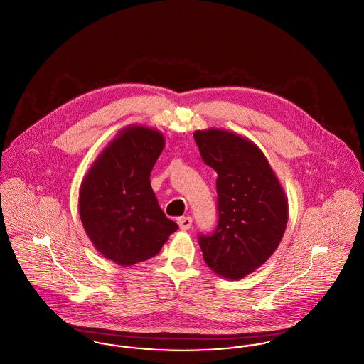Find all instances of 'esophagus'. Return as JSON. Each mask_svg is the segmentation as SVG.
Listing matches in <instances>:
<instances>
[{
    "label": "esophagus",
    "instance_id": "esophagus-1",
    "mask_svg": "<svg viewBox=\"0 0 364 364\" xmlns=\"http://www.w3.org/2000/svg\"><path fill=\"white\" fill-rule=\"evenodd\" d=\"M177 223H178V226H180L181 230H188L192 226V218L191 217H181V218L177 220Z\"/></svg>",
    "mask_w": 364,
    "mask_h": 364
}]
</instances>
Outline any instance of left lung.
<instances>
[{
  "label": "left lung",
  "instance_id": "obj_1",
  "mask_svg": "<svg viewBox=\"0 0 364 364\" xmlns=\"http://www.w3.org/2000/svg\"><path fill=\"white\" fill-rule=\"evenodd\" d=\"M200 156L217 177L218 225L199 236L203 259L218 276L240 279L277 250L288 224V198L259 147L236 132H193Z\"/></svg>",
  "mask_w": 364,
  "mask_h": 364
}]
</instances>
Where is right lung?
Instances as JSON below:
<instances>
[{"instance_id": "right-lung-1", "label": "right lung", "mask_w": 364, "mask_h": 364, "mask_svg": "<svg viewBox=\"0 0 364 364\" xmlns=\"http://www.w3.org/2000/svg\"><path fill=\"white\" fill-rule=\"evenodd\" d=\"M165 147L158 129L131 124L88 168L79 190V215L95 250L120 266L150 259L178 225L161 210L150 174Z\"/></svg>"}]
</instances>
